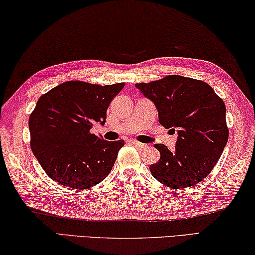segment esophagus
Segmentation results:
<instances>
[{
	"instance_id": "esophagus-1",
	"label": "esophagus",
	"mask_w": 255,
	"mask_h": 255,
	"mask_svg": "<svg viewBox=\"0 0 255 255\" xmlns=\"http://www.w3.org/2000/svg\"><path fill=\"white\" fill-rule=\"evenodd\" d=\"M131 143H132L133 145L137 146V148H140V149H144V148H146V145H145V144L141 143V142H137V141H135V140H132V141H131Z\"/></svg>"
}]
</instances>
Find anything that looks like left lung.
<instances>
[{
  "instance_id": "8db88e82",
  "label": "left lung",
  "mask_w": 255,
  "mask_h": 255,
  "mask_svg": "<svg viewBox=\"0 0 255 255\" xmlns=\"http://www.w3.org/2000/svg\"><path fill=\"white\" fill-rule=\"evenodd\" d=\"M135 87L154 104L159 123L178 134L175 149L154 145L160 160L150 166L152 176L172 189L198 184L215 167L229 139L224 102L208 84L179 75Z\"/></svg>"
}]
</instances>
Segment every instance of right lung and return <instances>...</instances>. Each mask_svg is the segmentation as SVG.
<instances>
[{"label":"right lung","mask_w":255,"mask_h":255,"mask_svg":"<svg viewBox=\"0 0 255 255\" xmlns=\"http://www.w3.org/2000/svg\"><path fill=\"white\" fill-rule=\"evenodd\" d=\"M124 85L70 80L39 98L29 119L30 145L52 180L87 189L111 172L124 141H106L91 128L105 124L107 107Z\"/></svg>","instance_id":"add662e5"}]
</instances>
